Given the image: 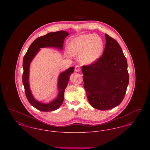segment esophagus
<instances>
[{
    "label": "esophagus",
    "mask_w": 150,
    "mask_h": 150,
    "mask_svg": "<svg viewBox=\"0 0 150 150\" xmlns=\"http://www.w3.org/2000/svg\"><path fill=\"white\" fill-rule=\"evenodd\" d=\"M75 71L76 72H80L81 69L79 67V66H76L75 67Z\"/></svg>",
    "instance_id": "34e87169"
}]
</instances>
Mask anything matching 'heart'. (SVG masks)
<instances>
[{"label":"heart","instance_id":"heart-1","mask_svg":"<svg viewBox=\"0 0 150 150\" xmlns=\"http://www.w3.org/2000/svg\"><path fill=\"white\" fill-rule=\"evenodd\" d=\"M103 50V42L95 34H84L72 39L69 44V50L73 56L80 57L81 62L90 64L97 61Z\"/></svg>","mask_w":150,"mask_h":150}]
</instances>
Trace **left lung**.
<instances>
[{
	"label": "left lung",
	"instance_id": "left-lung-1",
	"mask_svg": "<svg viewBox=\"0 0 150 150\" xmlns=\"http://www.w3.org/2000/svg\"><path fill=\"white\" fill-rule=\"evenodd\" d=\"M102 56L92 64L82 66L84 86L92 107L107 110L118 106L129 84L127 61L117 42L105 34Z\"/></svg>",
	"mask_w": 150,
	"mask_h": 150
}]
</instances>
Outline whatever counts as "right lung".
<instances>
[{"label":"right lung","mask_w":150,"mask_h":150,"mask_svg":"<svg viewBox=\"0 0 150 150\" xmlns=\"http://www.w3.org/2000/svg\"><path fill=\"white\" fill-rule=\"evenodd\" d=\"M69 34L65 31L50 33L45 35L38 38L31 43L23 59V73L22 83L25 88V92L30 103L36 109L44 112L54 111L60 107L64 101L65 89L67 86L70 75L74 71V67H71L60 74L58 80V94L56 98L48 103H43L34 98L29 86V69L31 62L35 57L40 48L45 47L57 48L61 50L63 48L64 39Z\"/></svg>","instance_id":"1"}]
</instances>
